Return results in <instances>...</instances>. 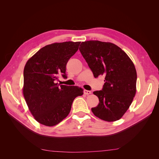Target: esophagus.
<instances>
[{"instance_id": "1", "label": "esophagus", "mask_w": 159, "mask_h": 159, "mask_svg": "<svg viewBox=\"0 0 159 159\" xmlns=\"http://www.w3.org/2000/svg\"><path fill=\"white\" fill-rule=\"evenodd\" d=\"M84 93L85 95H90L91 93V91H88V90H86V89H84Z\"/></svg>"}]
</instances>
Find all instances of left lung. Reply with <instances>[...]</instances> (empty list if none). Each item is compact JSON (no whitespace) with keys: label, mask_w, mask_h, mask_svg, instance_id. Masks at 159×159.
I'll return each mask as SVG.
<instances>
[{"label":"left lung","mask_w":159,"mask_h":159,"mask_svg":"<svg viewBox=\"0 0 159 159\" xmlns=\"http://www.w3.org/2000/svg\"><path fill=\"white\" fill-rule=\"evenodd\" d=\"M79 50L95 78L105 76L103 89L93 92L99 102L91 111L103 121H117L136 94L137 71L133 62L121 48L111 42L85 41Z\"/></svg>","instance_id":"1"}]
</instances>
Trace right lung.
Returning <instances> with one entry per match:
<instances>
[{"instance_id": "right-lung-1", "label": "right lung", "mask_w": 159, "mask_h": 159, "mask_svg": "<svg viewBox=\"0 0 159 159\" xmlns=\"http://www.w3.org/2000/svg\"><path fill=\"white\" fill-rule=\"evenodd\" d=\"M80 42L47 45L26 62L22 92L30 113L40 124L52 127L60 123L70 113L74 99L84 93L78 86L56 83L60 74L67 78L66 64Z\"/></svg>"}]
</instances>
